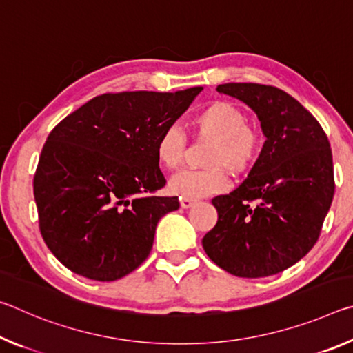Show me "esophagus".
I'll list each match as a JSON object with an SVG mask.
<instances>
[{
    "instance_id": "1",
    "label": "esophagus",
    "mask_w": 353,
    "mask_h": 353,
    "mask_svg": "<svg viewBox=\"0 0 353 353\" xmlns=\"http://www.w3.org/2000/svg\"><path fill=\"white\" fill-rule=\"evenodd\" d=\"M198 204V201L196 199H191V198H181V205L182 208H191Z\"/></svg>"
}]
</instances>
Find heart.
I'll use <instances>...</instances> for the list:
<instances>
[{
    "label": "heart",
    "instance_id": "1",
    "mask_svg": "<svg viewBox=\"0 0 353 353\" xmlns=\"http://www.w3.org/2000/svg\"><path fill=\"white\" fill-rule=\"evenodd\" d=\"M191 128L201 139L210 140L205 163L212 168L182 171L170 181V190L181 198L199 199L223 191L229 185L225 172H241L254 162L260 149V135L249 126L248 118L236 105L216 101L191 119ZM155 154L166 170L181 168L185 154V137L176 126L166 128L155 143Z\"/></svg>",
    "mask_w": 353,
    "mask_h": 353
}]
</instances>
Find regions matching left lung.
Instances as JSON below:
<instances>
[{
    "label": "left lung",
    "instance_id": "8db88e82",
    "mask_svg": "<svg viewBox=\"0 0 353 353\" xmlns=\"http://www.w3.org/2000/svg\"><path fill=\"white\" fill-rule=\"evenodd\" d=\"M216 90L255 112L266 141L246 181L213 198L218 223L202 246L236 277L274 276L318 241L334 193L330 143L312 113L280 88L232 82Z\"/></svg>",
    "mask_w": 353,
    "mask_h": 353
}]
</instances>
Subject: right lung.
Returning a JSON list of instances; mask_svg holds the SVG:
<instances>
[{
    "mask_svg": "<svg viewBox=\"0 0 353 353\" xmlns=\"http://www.w3.org/2000/svg\"><path fill=\"white\" fill-rule=\"evenodd\" d=\"M202 87L176 93H105L62 119L34 176L41 236L70 271L113 282L152 249L160 218L179 208L165 187L155 143Z\"/></svg>",
    "mask_w": 353,
    "mask_h": 353,
    "instance_id": "obj_1",
    "label": "right lung"
}]
</instances>
